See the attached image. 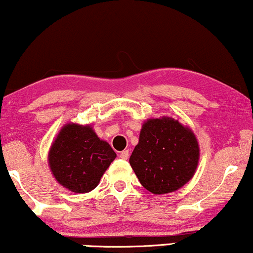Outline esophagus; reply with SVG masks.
I'll return each instance as SVG.
<instances>
[{
  "label": "esophagus",
  "instance_id": "34e87169",
  "mask_svg": "<svg viewBox=\"0 0 253 253\" xmlns=\"http://www.w3.org/2000/svg\"><path fill=\"white\" fill-rule=\"evenodd\" d=\"M129 150H123L120 154V157L122 158V160H127L129 158Z\"/></svg>",
  "mask_w": 253,
  "mask_h": 253
}]
</instances>
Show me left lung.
I'll return each mask as SVG.
<instances>
[{
	"mask_svg": "<svg viewBox=\"0 0 253 253\" xmlns=\"http://www.w3.org/2000/svg\"><path fill=\"white\" fill-rule=\"evenodd\" d=\"M198 160L199 146L191 130L178 121L162 117L143 124L129 162L146 190L163 195L188 183Z\"/></svg>",
	"mask_w": 253,
	"mask_h": 253,
	"instance_id": "1",
	"label": "left lung"
}]
</instances>
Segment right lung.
<instances>
[{"label":"right lung","instance_id":"obj_1","mask_svg":"<svg viewBox=\"0 0 253 253\" xmlns=\"http://www.w3.org/2000/svg\"><path fill=\"white\" fill-rule=\"evenodd\" d=\"M116 158L107 142L89 126L67 124L49 151V167L57 182L77 193L91 191Z\"/></svg>","mask_w":253,"mask_h":253}]
</instances>
